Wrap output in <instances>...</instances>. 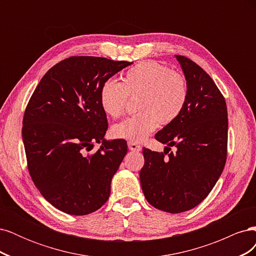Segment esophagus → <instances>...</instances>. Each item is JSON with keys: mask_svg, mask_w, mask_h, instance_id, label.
<instances>
[{"mask_svg": "<svg viewBox=\"0 0 256 256\" xmlns=\"http://www.w3.org/2000/svg\"><path fill=\"white\" fill-rule=\"evenodd\" d=\"M128 148L134 152H140L142 150V147L134 142H128Z\"/></svg>", "mask_w": 256, "mask_h": 256, "instance_id": "esophagus-1", "label": "esophagus"}]
</instances>
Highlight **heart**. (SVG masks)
I'll return each mask as SVG.
<instances>
[{"label": "heart", "instance_id": "heart-1", "mask_svg": "<svg viewBox=\"0 0 256 256\" xmlns=\"http://www.w3.org/2000/svg\"><path fill=\"white\" fill-rule=\"evenodd\" d=\"M128 96H138L136 110L140 113L116 124L112 132L118 138L142 142L160 122L168 124L180 116L188 99V84L182 74L146 60L130 68L122 83L106 81L100 90V106L111 118H120L125 112Z\"/></svg>", "mask_w": 256, "mask_h": 256}]
</instances>
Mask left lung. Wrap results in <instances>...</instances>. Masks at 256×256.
<instances>
[{
    "mask_svg": "<svg viewBox=\"0 0 256 256\" xmlns=\"http://www.w3.org/2000/svg\"><path fill=\"white\" fill-rule=\"evenodd\" d=\"M175 56L188 84L187 102L154 136L166 144L164 152L143 148L140 171L147 202L171 214L190 210L212 190L226 166L228 127L226 99L214 80L190 58ZM172 146L174 153L169 151Z\"/></svg>",
    "mask_w": 256,
    "mask_h": 256,
    "instance_id": "8db88e82",
    "label": "left lung"
}]
</instances>
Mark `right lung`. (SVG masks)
Segmentation results:
<instances>
[{
	"label": "right lung",
	"instance_id": "right-lung-1",
	"mask_svg": "<svg viewBox=\"0 0 256 256\" xmlns=\"http://www.w3.org/2000/svg\"><path fill=\"white\" fill-rule=\"evenodd\" d=\"M132 63L72 56L54 65L38 83L23 116L22 140L32 180L60 212L84 216L110 196L111 180L127 154L122 138L106 141L102 85ZM102 142L94 154H86Z\"/></svg>",
	"mask_w": 256,
	"mask_h": 256
}]
</instances>
